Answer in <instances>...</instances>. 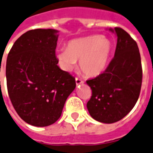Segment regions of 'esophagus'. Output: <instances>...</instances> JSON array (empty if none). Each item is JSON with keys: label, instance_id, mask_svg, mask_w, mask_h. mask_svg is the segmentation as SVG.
I'll return each instance as SVG.
<instances>
[{"label": "esophagus", "instance_id": "esophagus-1", "mask_svg": "<svg viewBox=\"0 0 153 153\" xmlns=\"http://www.w3.org/2000/svg\"><path fill=\"white\" fill-rule=\"evenodd\" d=\"M84 82L82 80V79H79V78H76V85H80V84H84Z\"/></svg>", "mask_w": 153, "mask_h": 153}]
</instances>
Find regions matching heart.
Returning a JSON list of instances; mask_svg holds the SVG:
<instances>
[{"instance_id":"heart-1","label":"heart","mask_w":153,"mask_h":153,"mask_svg":"<svg viewBox=\"0 0 153 153\" xmlns=\"http://www.w3.org/2000/svg\"><path fill=\"white\" fill-rule=\"evenodd\" d=\"M113 51V44L105 36L93 35L71 40L66 48L56 50L55 55L65 71H70L79 61V68L85 75L94 76L104 71Z\"/></svg>"}]
</instances>
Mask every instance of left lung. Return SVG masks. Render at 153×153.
Wrapping results in <instances>:
<instances>
[{
    "label": "left lung",
    "instance_id": "8db88e82",
    "mask_svg": "<svg viewBox=\"0 0 153 153\" xmlns=\"http://www.w3.org/2000/svg\"><path fill=\"white\" fill-rule=\"evenodd\" d=\"M117 36L114 58L102 74L87 80L92 91L87 108L91 117L113 123L127 116L135 105L142 82L141 55L137 43L120 27L109 29Z\"/></svg>",
    "mask_w": 153,
    "mask_h": 153
}]
</instances>
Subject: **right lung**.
I'll return each instance as SVG.
<instances>
[{
    "label": "right lung",
    "instance_id": "obj_1",
    "mask_svg": "<svg viewBox=\"0 0 153 153\" xmlns=\"http://www.w3.org/2000/svg\"><path fill=\"white\" fill-rule=\"evenodd\" d=\"M58 30H29L18 38L6 62L7 92L16 113L26 123L47 127L61 117L75 78L58 66Z\"/></svg>",
    "mask_w": 153,
    "mask_h": 153
}]
</instances>
